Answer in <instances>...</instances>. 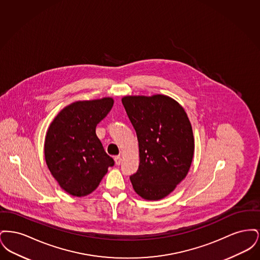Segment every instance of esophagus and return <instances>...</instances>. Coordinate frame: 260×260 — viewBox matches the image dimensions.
<instances>
[{
    "label": "esophagus",
    "instance_id": "esophagus-1",
    "mask_svg": "<svg viewBox=\"0 0 260 260\" xmlns=\"http://www.w3.org/2000/svg\"><path fill=\"white\" fill-rule=\"evenodd\" d=\"M121 162H122V157H121V156L115 157V164H116L117 166H120Z\"/></svg>",
    "mask_w": 260,
    "mask_h": 260
}]
</instances>
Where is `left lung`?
I'll list each match as a JSON object with an SVG mask.
<instances>
[{
  "instance_id": "obj_1",
  "label": "left lung",
  "mask_w": 260,
  "mask_h": 260,
  "mask_svg": "<svg viewBox=\"0 0 260 260\" xmlns=\"http://www.w3.org/2000/svg\"><path fill=\"white\" fill-rule=\"evenodd\" d=\"M136 129L138 171L129 177L137 195L158 201L171 194L187 175L194 155L192 125L174 99L154 94L122 99Z\"/></svg>"
}]
</instances>
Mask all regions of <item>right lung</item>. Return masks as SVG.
<instances>
[{
  "label": "right lung",
  "mask_w": 260,
  "mask_h": 260,
  "mask_svg": "<svg viewBox=\"0 0 260 260\" xmlns=\"http://www.w3.org/2000/svg\"><path fill=\"white\" fill-rule=\"evenodd\" d=\"M113 104L112 98L75 101L50 123L45 139L46 162L57 183L72 196L93 192L114 166L95 134Z\"/></svg>",
  "instance_id": "obj_1"
}]
</instances>
